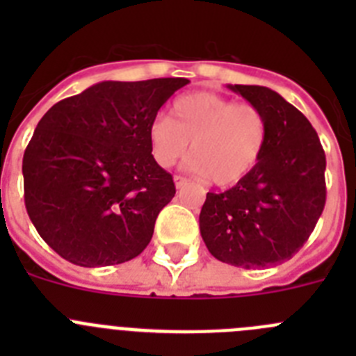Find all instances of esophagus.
<instances>
[{
  "label": "esophagus",
  "mask_w": 356,
  "mask_h": 356,
  "mask_svg": "<svg viewBox=\"0 0 356 356\" xmlns=\"http://www.w3.org/2000/svg\"><path fill=\"white\" fill-rule=\"evenodd\" d=\"M185 184H187V178H184V176H180V175H175V185H176V188L184 187Z\"/></svg>",
  "instance_id": "esophagus-1"
}]
</instances>
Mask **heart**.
Returning <instances> with one entry per match:
<instances>
[{"instance_id": "1", "label": "heart", "mask_w": 356, "mask_h": 356, "mask_svg": "<svg viewBox=\"0 0 356 356\" xmlns=\"http://www.w3.org/2000/svg\"><path fill=\"white\" fill-rule=\"evenodd\" d=\"M151 156L160 168L191 153L185 169L216 185H234L259 163L267 143V118L253 103H235L216 92L176 97L171 114L156 115L147 128Z\"/></svg>"}]
</instances>
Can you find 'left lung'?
Returning a JSON list of instances; mask_svg holds the SVG:
<instances>
[{
  "mask_svg": "<svg viewBox=\"0 0 356 356\" xmlns=\"http://www.w3.org/2000/svg\"><path fill=\"white\" fill-rule=\"evenodd\" d=\"M267 118V143L253 171L225 193H209L201 237L217 260L260 269L303 248L326 203V156L300 110L260 85H228Z\"/></svg>",
  "mask_w": 356,
  "mask_h": 356,
  "instance_id": "left-lung-1",
  "label": "left lung"
}]
</instances>
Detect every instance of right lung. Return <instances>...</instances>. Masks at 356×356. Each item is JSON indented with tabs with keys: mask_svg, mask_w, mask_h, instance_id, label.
<instances>
[{
	"mask_svg": "<svg viewBox=\"0 0 356 356\" xmlns=\"http://www.w3.org/2000/svg\"><path fill=\"white\" fill-rule=\"evenodd\" d=\"M187 78L102 81L55 103L23 156L24 205L53 251L81 267L128 262L149 244L172 176L147 128Z\"/></svg>",
	"mask_w": 356,
	"mask_h": 356,
	"instance_id": "right-lung-1",
	"label": "right lung"
}]
</instances>
